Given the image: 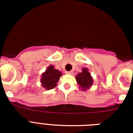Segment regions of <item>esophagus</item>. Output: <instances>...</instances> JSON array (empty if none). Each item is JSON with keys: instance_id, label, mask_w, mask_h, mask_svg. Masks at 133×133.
Masks as SVG:
<instances>
[{"instance_id": "esophagus-1", "label": "esophagus", "mask_w": 133, "mask_h": 133, "mask_svg": "<svg viewBox=\"0 0 133 133\" xmlns=\"http://www.w3.org/2000/svg\"><path fill=\"white\" fill-rule=\"evenodd\" d=\"M73 72L72 71H66L65 72V74H67V75H72Z\"/></svg>"}]
</instances>
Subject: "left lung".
<instances>
[{
  "mask_svg": "<svg viewBox=\"0 0 133 133\" xmlns=\"http://www.w3.org/2000/svg\"><path fill=\"white\" fill-rule=\"evenodd\" d=\"M75 78L77 84L79 85V88H81V90H87L93 85L94 80L87 68H82V72L77 74Z\"/></svg>",
  "mask_w": 133,
  "mask_h": 133,
  "instance_id": "obj_1",
  "label": "left lung"
}]
</instances>
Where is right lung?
Returning <instances> with one entry per match:
<instances>
[{
	"label": "right lung",
	"instance_id": "obj_1",
	"mask_svg": "<svg viewBox=\"0 0 133 133\" xmlns=\"http://www.w3.org/2000/svg\"><path fill=\"white\" fill-rule=\"evenodd\" d=\"M62 75L61 71L54 68V65H50L41 75V83L42 87L47 90L53 89L57 85V83Z\"/></svg>",
	"mask_w": 133,
	"mask_h": 133
}]
</instances>
